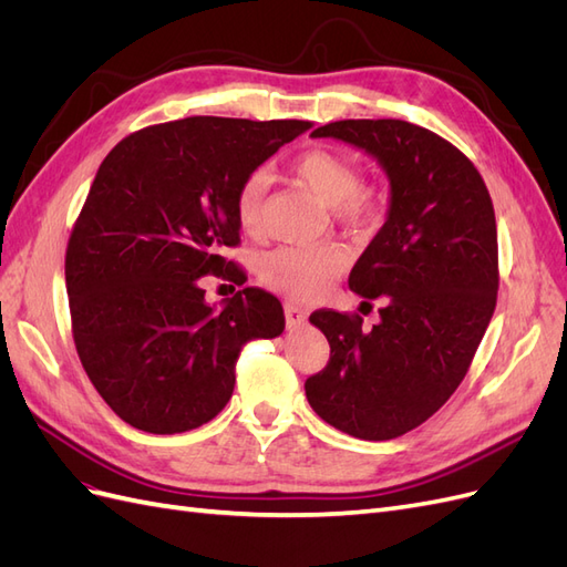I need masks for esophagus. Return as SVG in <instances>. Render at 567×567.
Here are the masks:
<instances>
[{"label":"esophagus","mask_w":567,"mask_h":567,"mask_svg":"<svg viewBox=\"0 0 567 567\" xmlns=\"http://www.w3.org/2000/svg\"><path fill=\"white\" fill-rule=\"evenodd\" d=\"M284 312H286L288 329H298V326H302L307 321V310H302V307L296 302H286Z\"/></svg>","instance_id":"esophagus-1"}]
</instances>
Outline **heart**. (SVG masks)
<instances>
[{"label":"heart","mask_w":567,"mask_h":567,"mask_svg":"<svg viewBox=\"0 0 567 567\" xmlns=\"http://www.w3.org/2000/svg\"><path fill=\"white\" fill-rule=\"evenodd\" d=\"M293 177L317 194L338 225L352 234H371L379 229L385 215V194L375 184L357 182L354 163L333 148L315 146L300 151L290 161ZM267 194V175L252 169L236 188V219L246 234L262 229V208ZM348 255L336 244L317 246H279L267 250L257 262V277L284 296L310 300L321 296L340 277Z\"/></svg>","instance_id":"1"}]
</instances>
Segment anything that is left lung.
Here are the masks:
<instances>
[{
    "mask_svg": "<svg viewBox=\"0 0 567 567\" xmlns=\"http://www.w3.org/2000/svg\"><path fill=\"white\" fill-rule=\"evenodd\" d=\"M312 136L367 151L390 182L381 231L350 271L357 296L381 298V321L312 312L331 346L305 381L307 402L338 431L392 440L431 419L466 375L496 307L499 248L487 186L435 132L404 120H338Z\"/></svg>",
    "mask_w": 567,
    "mask_h": 567,
    "instance_id": "left-lung-1",
    "label": "left lung"
}]
</instances>
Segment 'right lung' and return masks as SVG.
Wrapping results in <instances>:
<instances>
[{
	"label": "right lung",
	"mask_w": 567,
	"mask_h": 567,
	"mask_svg": "<svg viewBox=\"0 0 567 567\" xmlns=\"http://www.w3.org/2000/svg\"><path fill=\"white\" fill-rule=\"evenodd\" d=\"M307 120L194 115L125 136L101 163L68 238L73 340L92 385L136 431L175 435L227 406L241 348L281 336L284 307L244 288L221 310L198 279L244 284L236 188Z\"/></svg>",
	"instance_id": "right-lung-1"
}]
</instances>
